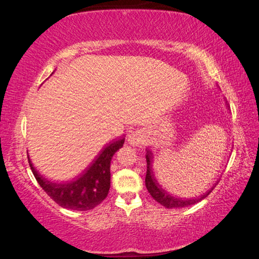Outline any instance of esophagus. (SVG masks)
<instances>
[{
	"instance_id": "obj_1",
	"label": "esophagus",
	"mask_w": 259,
	"mask_h": 259,
	"mask_svg": "<svg viewBox=\"0 0 259 259\" xmlns=\"http://www.w3.org/2000/svg\"><path fill=\"white\" fill-rule=\"evenodd\" d=\"M128 142L131 145H139L143 142V135L140 131H130L128 134Z\"/></svg>"
}]
</instances>
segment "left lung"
I'll return each mask as SVG.
<instances>
[{"instance_id": "8db88e82", "label": "left lung", "mask_w": 259, "mask_h": 259, "mask_svg": "<svg viewBox=\"0 0 259 259\" xmlns=\"http://www.w3.org/2000/svg\"><path fill=\"white\" fill-rule=\"evenodd\" d=\"M152 159H153L152 152L147 151V153H146L147 171H146V177H145V185L147 187V191L150 192V194L152 195V198L155 201H157L160 204L163 205V207L168 208V209L188 207V205L198 203L201 200L207 198V196L209 195V193L213 190V187H212L211 190L208 191L205 194L201 195L200 198H196V199H191V200L184 199L183 200V199L175 198V196L170 195L168 192L164 191L163 188L160 186V184L157 183V181L154 177V174H153V171H152Z\"/></svg>"}]
</instances>
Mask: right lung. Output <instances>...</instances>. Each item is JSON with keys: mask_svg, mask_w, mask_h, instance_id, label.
Masks as SVG:
<instances>
[{"mask_svg": "<svg viewBox=\"0 0 259 259\" xmlns=\"http://www.w3.org/2000/svg\"><path fill=\"white\" fill-rule=\"evenodd\" d=\"M124 138L115 140L104 148L84 172L68 183H52L38 174L28 156L34 177L50 198L60 207L87 211L103 202L111 187V160L115 152L123 146Z\"/></svg>", "mask_w": 259, "mask_h": 259, "instance_id": "obj_1", "label": "right lung"}]
</instances>
